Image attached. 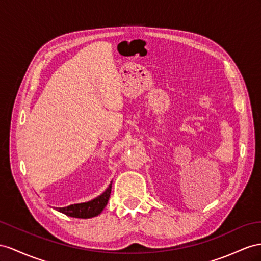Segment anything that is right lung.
<instances>
[{
  "label": "right lung",
  "instance_id": "1",
  "mask_svg": "<svg viewBox=\"0 0 261 261\" xmlns=\"http://www.w3.org/2000/svg\"><path fill=\"white\" fill-rule=\"evenodd\" d=\"M111 186L112 181L110 182L109 186L106 189L102 194H100L96 198L89 200V202L71 204L66 207H55V210L65 214L67 216L76 218H91L98 216L99 214L103 211L107 203H108L111 193Z\"/></svg>",
  "mask_w": 261,
  "mask_h": 261
}]
</instances>
